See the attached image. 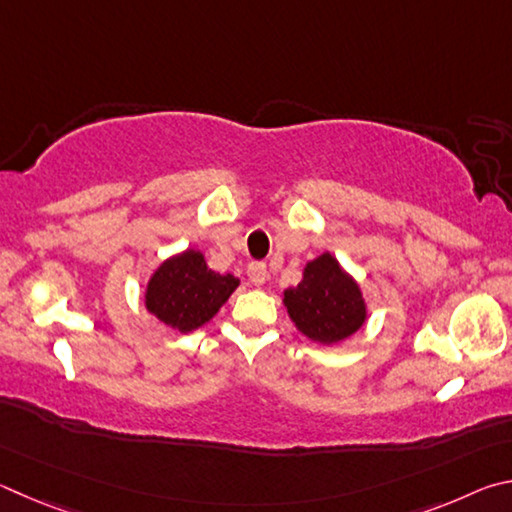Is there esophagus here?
<instances>
[{
	"label": "esophagus",
	"instance_id": "esophagus-1",
	"mask_svg": "<svg viewBox=\"0 0 512 512\" xmlns=\"http://www.w3.org/2000/svg\"><path fill=\"white\" fill-rule=\"evenodd\" d=\"M247 276L251 285H263L267 281V267L265 263H251L247 267Z\"/></svg>",
	"mask_w": 512,
	"mask_h": 512
}]
</instances>
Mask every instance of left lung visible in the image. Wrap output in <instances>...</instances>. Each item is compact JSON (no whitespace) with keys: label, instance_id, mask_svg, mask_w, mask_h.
I'll use <instances>...</instances> for the list:
<instances>
[{"label":"left lung","instance_id":"left-lung-1","mask_svg":"<svg viewBox=\"0 0 512 512\" xmlns=\"http://www.w3.org/2000/svg\"><path fill=\"white\" fill-rule=\"evenodd\" d=\"M283 303L299 333L324 346L355 335L366 321L360 285L328 251L303 267L301 283L283 292Z\"/></svg>","mask_w":512,"mask_h":512}]
</instances>
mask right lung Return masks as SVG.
Segmentation results:
<instances>
[{
	"label": "right lung",
	"mask_w": 512,
	"mask_h": 512,
	"mask_svg": "<svg viewBox=\"0 0 512 512\" xmlns=\"http://www.w3.org/2000/svg\"><path fill=\"white\" fill-rule=\"evenodd\" d=\"M238 285L233 274L209 270L202 251L186 249L152 272L146 285V310L161 324L191 333L218 315Z\"/></svg>",
	"instance_id": "1"
}]
</instances>
